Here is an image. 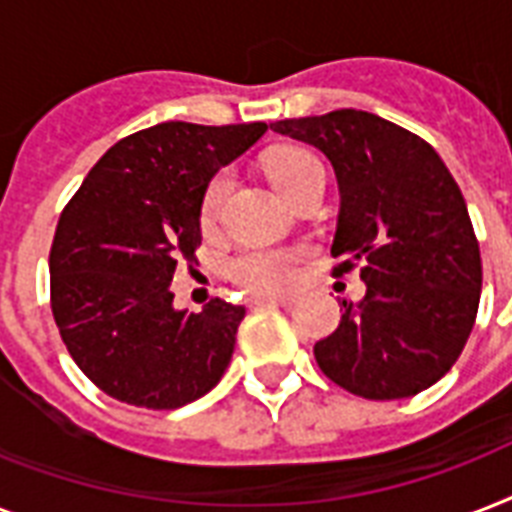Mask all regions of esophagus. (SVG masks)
Returning a JSON list of instances; mask_svg holds the SVG:
<instances>
[{
  "label": "esophagus",
  "mask_w": 512,
  "mask_h": 512,
  "mask_svg": "<svg viewBox=\"0 0 512 512\" xmlns=\"http://www.w3.org/2000/svg\"><path fill=\"white\" fill-rule=\"evenodd\" d=\"M252 303H255V305H289V303H292V297H281V295H255V297H252Z\"/></svg>",
  "instance_id": "obj_1"
}]
</instances>
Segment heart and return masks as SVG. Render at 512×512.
<instances>
[{"mask_svg": "<svg viewBox=\"0 0 512 512\" xmlns=\"http://www.w3.org/2000/svg\"><path fill=\"white\" fill-rule=\"evenodd\" d=\"M265 172L287 201H292L297 193H303L311 185L327 183V170H324L319 156L295 146L276 148L265 156ZM225 188H228V172L212 177V183L207 185V193H204V201H201L204 223L215 220ZM295 263V249L255 247L244 249L233 257L228 263V273L236 284L252 289V292H279L295 281Z\"/></svg>", "mask_w": 512, "mask_h": 512, "instance_id": "obj_1", "label": "heart"}]
</instances>
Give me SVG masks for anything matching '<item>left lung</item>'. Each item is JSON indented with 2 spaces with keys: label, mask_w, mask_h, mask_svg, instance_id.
Wrapping results in <instances>:
<instances>
[{
  "label": "left lung",
  "mask_w": 512,
  "mask_h": 512,
  "mask_svg": "<svg viewBox=\"0 0 512 512\" xmlns=\"http://www.w3.org/2000/svg\"><path fill=\"white\" fill-rule=\"evenodd\" d=\"M273 132L335 167V273L361 268L366 295L342 300L316 364L353 396H417L460 358L481 300V252L460 185L430 143L356 108L284 119Z\"/></svg>",
  "instance_id": "obj_1"
}]
</instances>
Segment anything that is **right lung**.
<instances>
[{"label":"right lung","mask_w":512,"mask_h":512,"mask_svg":"<svg viewBox=\"0 0 512 512\" xmlns=\"http://www.w3.org/2000/svg\"><path fill=\"white\" fill-rule=\"evenodd\" d=\"M265 130L164 122L127 135L60 212L52 316L76 366L116 401L177 409L231 364L244 308L215 297L199 313L177 311L170 281L196 260L209 180Z\"/></svg>","instance_id":"add662e5"}]
</instances>
